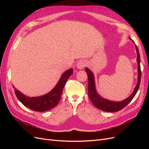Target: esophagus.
Returning <instances> with one entry per match:
<instances>
[{"instance_id": "obj_1", "label": "esophagus", "mask_w": 149, "mask_h": 149, "mask_svg": "<svg viewBox=\"0 0 149 149\" xmlns=\"http://www.w3.org/2000/svg\"><path fill=\"white\" fill-rule=\"evenodd\" d=\"M76 66H77V68H78V69H80V70L83 69L86 66V62H85V61H84L83 60H79L77 63V64H76Z\"/></svg>"}]
</instances>
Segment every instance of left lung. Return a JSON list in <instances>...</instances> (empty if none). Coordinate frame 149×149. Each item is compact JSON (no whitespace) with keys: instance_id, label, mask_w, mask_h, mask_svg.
<instances>
[{"instance_id":"left-lung-1","label":"left lung","mask_w":149,"mask_h":149,"mask_svg":"<svg viewBox=\"0 0 149 149\" xmlns=\"http://www.w3.org/2000/svg\"><path fill=\"white\" fill-rule=\"evenodd\" d=\"M131 40V39H130ZM136 48L137 53V61L138 63V81L136 85V88H135L133 93H132L128 98L125 99V100L122 101L120 102H115V101H111L107 100H105L102 97H101L96 92V88H95V83H94V75L91 71H90L87 68H86L85 70L86 71V73L88 74V96L89 97L91 100L92 103L94 106L96 107L98 109H100L102 111H106V112H117L123 109L124 107L127 106L128 104L132 100V99L136 95L138 89L139 88L140 83H141V60H140V54L139 52V49L136 45Z\"/></svg>"}]
</instances>
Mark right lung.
<instances>
[{
	"label": "right lung",
	"mask_w": 149,
	"mask_h": 149,
	"mask_svg": "<svg viewBox=\"0 0 149 149\" xmlns=\"http://www.w3.org/2000/svg\"><path fill=\"white\" fill-rule=\"evenodd\" d=\"M73 73V69H70L65 71L61 76L56 86L50 92L42 96L29 97L24 95L22 93L17 90L14 86H13V88L15 89L16 96L25 107L37 112L46 111L55 107L59 102L65 85L68 79L70 77Z\"/></svg>",
	"instance_id": "obj_1"
}]
</instances>
